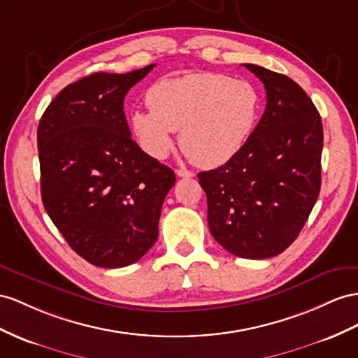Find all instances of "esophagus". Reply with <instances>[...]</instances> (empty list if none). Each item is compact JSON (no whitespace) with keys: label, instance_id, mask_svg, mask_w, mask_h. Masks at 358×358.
<instances>
[{"label":"esophagus","instance_id":"obj_1","mask_svg":"<svg viewBox=\"0 0 358 358\" xmlns=\"http://www.w3.org/2000/svg\"><path fill=\"white\" fill-rule=\"evenodd\" d=\"M176 173H177L178 177H181V178H190V177L195 176L194 172H190V171H187V169H177Z\"/></svg>","mask_w":358,"mask_h":358}]
</instances>
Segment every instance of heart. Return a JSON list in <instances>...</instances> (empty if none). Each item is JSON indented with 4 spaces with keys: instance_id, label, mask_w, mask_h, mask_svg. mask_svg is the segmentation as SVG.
I'll list each match as a JSON object with an SVG mask.
<instances>
[{
    "instance_id": "1",
    "label": "heart",
    "mask_w": 358,
    "mask_h": 358,
    "mask_svg": "<svg viewBox=\"0 0 358 358\" xmlns=\"http://www.w3.org/2000/svg\"><path fill=\"white\" fill-rule=\"evenodd\" d=\"M150 108L131 113V128L142 150L164 159L180 130L181 150L203 168L231 160L259 121L262 96L248 80L215 72L163 78L146 94Z\"/></svg>"
}]
</instances>
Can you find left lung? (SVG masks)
<instances>
[{"label": "left lung", "mask_w": 358, "mask_h": 358, "mask_svg": "<svg viewBox=\"0 0 358 358\" xmlns=\"http://www.w3.org/2000/svg\"><path fill=\"white\" fill-rule=\"evenodd\" d=\"M266 89V110L243 148L198 173L215 241L237 257L271 259L289 248L320 190L322 121L287 76L245 65Z\"/></svg>", "instance_id": "obj_1"}]
</instances>
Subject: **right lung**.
Wrapping results in <instances>:
<instances>
[{"label": "right lung", "instance_id": "right-lung-1", "mask_svg": "<svg viewBox=\"0 0 358 358\" xmlns=\"http://www.w3.org/2000/svg\"><path fill=\"white\" fill-rule=\"evenodd\" d=\"M155 65L95 74L63 89L38 127L42 203L80 257L99 268L141 260L159 237L176 173L131 139L124 98Z\"/></svg>", "mask_w": 358, "mask_h": 358}]
</instances>
